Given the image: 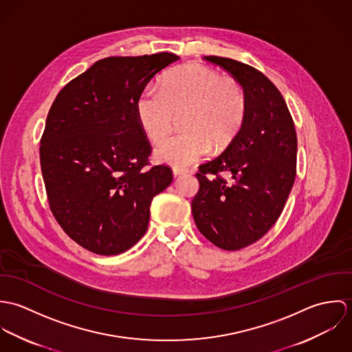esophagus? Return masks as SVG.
Listing matches in <instances>:
<instances>
[{"mask_svg": "<svg viewBox=\"0 0 352 352\" xmlns=\"http://www.w3.org/2000/svg\"><path fill=\"white\" fill-rule=\"evenodd\" d=\"M172 173H173V176H180V175L188 173V170H187V169H180V168H173V169H172Z\"/></svg>", "mask_w": 352, "mask_h": 352, "instance_id": "34e87169", "label": "esophagus"}]
</instances>
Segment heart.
<instances>
[{
	"instance_id": "1",
	"label": "heart",
	"mask_w": 352,
	"mask_h": 352,
	"mask_svg": "<svg viewBox=\"0 0 352 352\" xmlns=\"http://www.w3.org/2000/svg\"><path fill=\"white\" fill-rule=\"evenodd\" d=\"M247 98L241 85L223 78L199 63H188L168 73L161 89L146 87L137 98L135 113L151 142L172 130L176 115L183 118L184 133L164 140L154 157L176 168L206 155L211 146L225 151L240 134L247 118Z\"/></svg>"
}]
</instances>
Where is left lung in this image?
<instances>
[{
	"mask_svg": "<svg viewBox=\"0 0 352 352\" xmlns=\"http://www.w3.org/2000/svg\"><path fill=\"white\" fill-rule=\"evenodd\" d=\"M204 59L240 82L248 109L232 145L199 166L192 215L208 241L239 251L260 240L283 211L296 180L297 134L286 101L263 73L230 58Z\"/></svg>",
	"mask_w": 352,
	"mask_h": 352,
	"instance_id": "left-lung-1",
	"label": "left lung"
}]
</instances>
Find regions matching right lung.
<instances>
[{"instance_id": "add662e5", "label": "right lung", "mask_w": 352, "mask_h": 352, "mask_svg": "<svg viewBox=\"0 0 352 352\" xmlns=\"http://www.w3.org/2000/svg\"><path fill=\"white\" fill-rule=\"evenodd\" d=\"M180 58L170 52L109 56L72 80L51 105L41 166L51 211L65 233L88 251L111 256L146 233L153 198L173 180L151 169V144L135 101L151 78Z\"/></svg>"}]
</instances>
